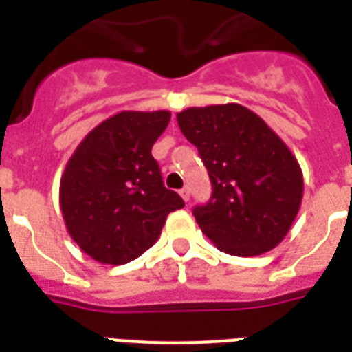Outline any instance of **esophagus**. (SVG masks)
<instances>
[{
  "mask_svg": "<svg viewBox=\"0 0 352 352\" xmlns=\"http://www.w3.org/2000/svg\"><path fill=\"white\" fill-rule=\"evenodd\" d=\"M181 197L186 201V203H190V188H182L181 190Z\"/></svg>",
  "mask_w": 352,
  "mask_h": 352,
  "instance_id": "1",
  "label": "esophagus"
}]
</instances>
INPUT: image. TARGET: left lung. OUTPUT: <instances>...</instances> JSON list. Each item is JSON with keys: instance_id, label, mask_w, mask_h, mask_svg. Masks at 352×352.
I'll return each instance as SVG.
<instances>
[{"instance_id": "8db88e82", "label": "left lung", "mask_w": 352, "mask_h": 352, "mask_svg": "<svg viewBox=\"0 0 352 352\" xmlns=\"http://www.w3.org/2000/svg\"><path fill=\"white\" fill-rule=\"evenodd\" d=\"M177 122L214 188L210 203L193 210L203 234L230 256H261L278 246L303 199V171L289 146L239 104L188 107Z\"/></svg>"}]
</instances>
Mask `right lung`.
<instances>
[{
  "mask_svg": "<svg viewBox=\"0 0 352 352\" xmlns=\"http://www.w3.org/2000/svg\"><path fill=\"white\" fill-rule=\"evenodd\" d=\"M170 111H120L84 137L60 179L71 239L102 265L137 259L159 239L181 195L164 186L151 155Z\"/></svg>",
  "mask_w": 352,
  "mask_h": 352,
  "instance_id": "add662e5",
  "label": "right lung"
}]
</instances>
